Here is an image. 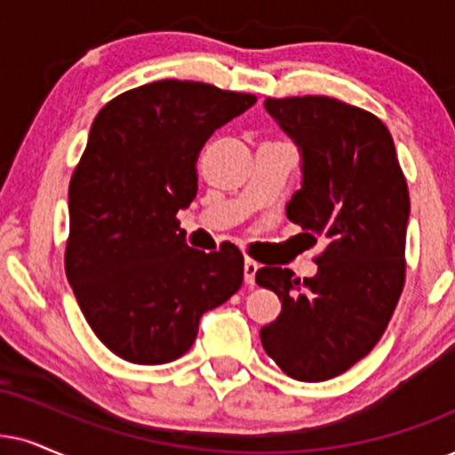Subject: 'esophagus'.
Segmentation results:
<instances>
[{
    "label": "esophagus",
    "mask_w": 455,
    "mask_h": 455,
    "mask_svg": "<svg viewBox=\"0 0 455 455\" xmlns=\"http://www.w3.org/2000/svg\"><path fill=\"white\" fill-rule=\"evenodd\" d=\"M258 268H260V264H258L256 260H251V258H245V264H243V279H245L247 285H254Z\"/></svg>",
    "instance_id": "34e87169"
}]
</instances>
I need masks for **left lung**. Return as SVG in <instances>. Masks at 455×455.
Returning <instances> with one entry per match:
<instances>
[{
    "mask_svg": "<svg viewBox=\"0 0 455 455\" xmlns=\"http://www.w3.org/2000/svg\"><path fill=\"white\" fill-rule=\"evenodd\" d=\"M302 153V188L287 218L325 243L315 277L262 267L281 313L260 330L262 347L287 376L323 382L376 347L405 285L410 191L382 119L330 96L267 99Z\"/></svg>",
    "mask_w": 455,
    "mask_h": 455,
    "instance_id": "1",
    "label": "left lung"
}]
</instances>
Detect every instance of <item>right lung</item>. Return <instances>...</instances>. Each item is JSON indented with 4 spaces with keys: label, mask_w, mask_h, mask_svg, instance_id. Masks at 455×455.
<instances>
[{
    "label": "right lung",
    "mask_w": 455,
    "mask_h": 455,
    "mask_svg": "<svg viewBox=\"0 0 455 455\" xmlns=\"http://www.w3.org/2000/svg\"><path fill=\"white\" fill-rule=\"evenodd\" d=\"M256 102L212 84L161 79L107 102L68 185L67 279L105 347L161 365L193 347L199 319L243 283V254L188 247L178 210L197 195L199 151Z\"/></svg>",
    "instance_id": "1"
}]
</instances>
